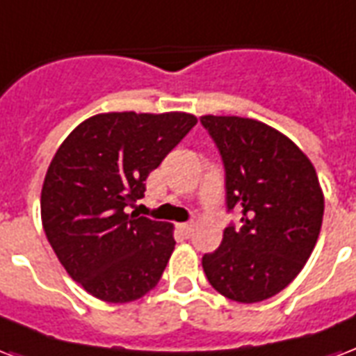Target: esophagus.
Wrapping results in <instances>:
<instances>
[{
    "mask_svg": "<svg viewBox=\"0 0 356 356\" xmlns=\"http://www.w3.org/2000/svg\"><path fill=\"white\" fill-rule=\"evenodd\" d=\"M194 227H196V226H194L192 222H184V224H179V229H181V233H184L186 237H188V235H192Z\"/></svg>",
    "mask_w": 356,
    "mask_h": 356,
    "instance_id": "esophagus-1",
    "label": "esophagus"
}]
</instances>
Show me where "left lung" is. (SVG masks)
Masks as SVG:
<instances>
[{
    "label": "left lung",
    "mask_w": 356,
    "mask_h": 356,
    "mask_svg": "<svg viewBox=\"0 0 356 356\" xmlns=\"http://www.w3.org/2000/svg\"><path fill=\"white\" fill-rule=\"evenodd\" d=\"M226 168L227 209L243 226L224 229L202 259L209 284L235 302H261L302 270L321 232L325 196L316 168L295 143L257 119L202 115Z\"/></svg>",
    "instance_id": "left-lung-1"
}]
</instances>
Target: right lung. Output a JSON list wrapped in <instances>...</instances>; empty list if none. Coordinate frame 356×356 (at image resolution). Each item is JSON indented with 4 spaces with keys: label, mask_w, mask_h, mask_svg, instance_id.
<instances>
[{
    "label": "right lung",
    "mask_w": 356,
    "mask_h": 356,
    "mask_svg": "<svg viewBox=\"0 0 356 356\" xmlns=\"http://www.w3.org/2000/svg\"><path fill=\"white\" fill-rule=\"evenodd\" d=\"M196 123L186 112L97 113L54 154L40 192L42 227L70 278L93 297L124 305L159 284L175 248L173 226L129 211Z\"/></svg>",
    "instance_id": "right-lung-1"
}]
</instances>
